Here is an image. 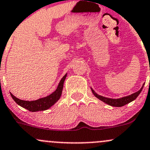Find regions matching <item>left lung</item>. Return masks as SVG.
<instances>
[{
  "label": "left lung",
  "mask_w": 150,
  "mask_h": 150,
  "mask_svg": "<svg viewBox=\"0 0 150 150\" xmlns=\"http://www.w3.org/2000/svg\"><path fill=\"white\" fill-rule=\"evenodd\" d=\"M144 84H143L142 87L141 89H140L139 91H138L137 92L134 93L132 94V95L130 96H125V97H123V98H117V99L108 98H105V97H103V96H99L96 93H95V91H94L92 88H91V90H92V92L93 93V95L95 96L96 98H98L99 100H102V101L104 102V103L108 104V105H111V106L121 107V106H124V105H126V104L133 101L134 100H135V99L138 97V96L139 95L141 91H142L143 87H144Z\"/></svg>",
  "instance_id": "obj_1"
}]
</instances>
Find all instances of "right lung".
<instances>
[{
	"label": "right lung",
	"mask_w": 150,
	"mask_h": 150,
	"mask_svg": "<svg viewBox=\"0 0 150 150\" xmlns=\"http://www.w3.org/2000/svg\"><path fill=\"white\" fill-rule=\"evenodd\" d=\"M66 77H67V74H65L64 76L61 79L57 88L56 91L54 92H53L52 94H50V95L47 96V97L42 98H39L36 100L29 101V100H20V99L17 98L16 97H15L12 93H10L11 96L13 100H15V102L18 105L23 107V108H26V109L29 110V111L36 112V111H45V110L50 108L52 105H54L59 99L61 95H62L63 84H64V82Z\"/></svg>",
	"instance_id": "right-lung-1"
}]
</instances>
